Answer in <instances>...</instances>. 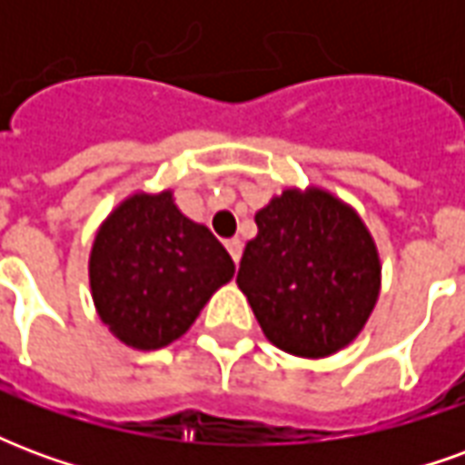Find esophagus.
Here are the masks:
<instances>
[{
	"instance_id": "esophagus-1",
	"label": "esophagus",
	"mask_w": 465,
	"mask_h": 465,
	"mask_svg": "<svg viewBox=\"0 0 465 465\" xmlns=\"http://www.w3.org/2000/svg\"><path fill=\"white\" fill-rule=\"evenodd\" d=\"M226 249H229V253H232L233 262L239 263V259H242V252H243L242 239H229V242H226Z\"/></svg>"
}]
</instances>
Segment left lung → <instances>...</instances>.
I'll use <instances>...</instances> for the list:
<instances>
[{"label": "left lung", "instance_id": "left-lung-1", "mask_svg": "<svg viewBox=\"0 0 465 465\" xmlns=\"http://www.w3.org/2000/svg\"><path fill=\"white\" fill-rule=\"evenodd\" d=\"M253 219L236 283L263 336L299 359L346 349L381 292L379 249L359 212L322 186H289Z\"/></svg>", "mask_w": 465, "mask_h": 465}]
</instances>
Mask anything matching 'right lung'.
Returning <instances> with one entry per match:
<instances>
[{
  "label": "right lung",
  "instance_id": "1",
  "mask_svg": "<svg viewBox=\"0 0 465 465\" xmlns=\"http://www.w3.org/2000/svg\"><path fill=\"white\" fill-rule=\"evenodd\" d=\"M233 272L222 242L182 213L172 189L122 199L99 223L89 252L96 313L136 351L182 339Z\"/></svg>",
  "mask_w": 465,
  "mask_h": 465
}]
</instances>
